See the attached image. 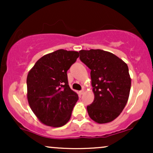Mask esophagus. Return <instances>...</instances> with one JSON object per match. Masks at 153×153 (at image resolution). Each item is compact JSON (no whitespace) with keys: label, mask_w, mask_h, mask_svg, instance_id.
Instances as JSON below:
<instances>
[{"label":"esophagus","mask_w":153,"mask_h":153,"mask_svg":"<svg viewBox=\"0 0 153 153\" xmlns=\"http://www.w3.org/2000/svg\"><path fill=\"white\" fill-rule=\"evenodd\" d=\"M84 91H84L83 89H82V90H81V91H80V94H81V95H82V94H84Z\"/></svg>","instance_id":"34e87169"}]
</instances>
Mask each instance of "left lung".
<instances>
[{
    "label": "left lung",
    "mask_w": 153,
    "mask_h": 153,
    "mask_svg": "<svg viewBox=\"0 0 153 153\" xmlns=\"http://www.w3.org/2000/svg\"><path fill=\"white\" fill-rule=\"evenodd\" d=\"M80 59L91 69L94 94L87 106L91 119L99 124L113 121L127 104L131 88L129 68L115 54L101 50H80Z\"/></svg>",
    "instance_id": "8db88e82"
}]
</instances>
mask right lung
Returning <instances> with one entry per match:
<instances>
[{"label": "right lung", "instance_id": "1", "mask_svg": "<svg viewBox=\"0 0 153 153\" xmlns=\"http://www.w3.org/2000/svg\"><path fill=\"white\" fill-rule=\"evenodd\" d=\"M78 57L75 51L58 50L41 57L28 73V101L45 125L62 127L71 119L78 96L68 85L67 72Z\"/></svg>", "mask_w": 153, "mask_h": 153}]
</instances>
